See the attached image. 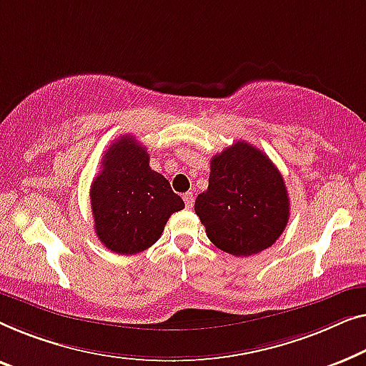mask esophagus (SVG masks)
I'll use <instances>...</instances> for the list:
<instances>
[{
  "label": "esophagus",
  "mask_w": 366,
  "mask_h": 366,
  "mask_svg": "<svg viewBox=\"0 0 366 366\" xmlns=\"http://www.w3.org/2000/svg\"><path fill=\"white\" fill-rule=\"evenodd\" d=\"M184 202H185V207L190 209L194 205V195L192 192H185L184 194Z\"/></svg>",
  "instance_id": "esophagus-1"
}]
</instances>
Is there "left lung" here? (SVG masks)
Segmentation results:
<instances>
[{"label":"left lung","instance_id":"8db88e82","mask_svg":"<svg viewBox=\"0 0 366 366\" xmlns=\"http://www.w3.org/2000/svg\"><path fill=\"white\" fill-rule=\"evenodd\" d=\"M195 214L220 250L249 257L269 249L287 227L290 202L269 156L237 141L210 161L209 187L195 199Z\"/></svg>","mask_w":366,"mask_h":366}]
</instances>
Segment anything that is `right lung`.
<instances>
[{
    "mask_svg": "<svg viewBox=\"0 0 366 366\" xmlns=\"http://www.w3.org/2000/svg\"><path fill=\"white\" fill-rule=\"evenodd\" d=\"M91 184L97 239L111 252L132 255L156 244L169 217L184 209L162 174L149 166L147 149L129 134L111 144Z\"/></svg>",
    "mask_w": 366,
    "mask_h": 366,
    "instance_id": "obj_1",
    "label": "right lung"
}]
</instances>
